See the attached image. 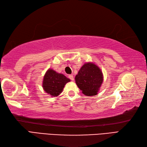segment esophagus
Wrapping results in <instances>:
<instances>
[{"mask_svg": "<svg viewBox=\"0 0 147 147\" xmlns=\"http://www.w3.org/2000/svg\"><path fill=\"white\" fill-rule=\"evenodd\" d=\"M68 77H69V78L71 80H72V81L74 80V77H73V74H69V75L68 76Z\"/></svg>", "mask_w": 147, "mask_h": 147, "instance_id": "1", "label": "esophagus"}]
</instances>
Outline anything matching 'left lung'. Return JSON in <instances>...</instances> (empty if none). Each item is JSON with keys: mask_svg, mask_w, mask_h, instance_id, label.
Segmentation results:
<instances>
[{"mask_svg": "<svg viewBox=\"0 0 147 147\" xmlns=\"http://www.w3.org/2000/svg\"><path fill=\"white\" fill-rule=\"evenodd\" d=\"M75 82L84 95H95L103 82L102 72L95 64L85 63L76 76Z\"/></svg>", "mask_w": 147, "mask_h": 147, "instance_id": "1", "label": "left lung"}]
</instances>
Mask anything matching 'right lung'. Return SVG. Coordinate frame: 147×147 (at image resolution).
<instances>
[{"label":"right lung","mask_w":147,"mask_h":147,"mask_svg":"<svg viewBox=\"0 0 147 147\" xmlns=\"http://www.w3.org/2000/svg\"><path fill=\"white\" fill-rule=\"evenodd\" d=\"M69 82L70 80L64 74L49 69L43 78V88L52 96H57L62 92L65 84Z\"/></svg>","instance_id":"right-lung-1"}]
</instances>
